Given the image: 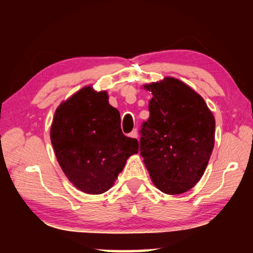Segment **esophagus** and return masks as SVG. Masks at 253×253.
I'll list each match as a JSON object with an SVG mask.
<instances>
[{"mask_svg": "<svg viewBox=\"0 0 253 253\" xmlns=\"http://www.w3.org/2000/svg\"><path fill=\"white\" fill-rule=\"evenodd\" d=\"M129 136H130V137H132V138L138 139V131H137V129H134V130H132V131L130 132Z\"/></svg>", "mask_w": 253, "mask_h": 253, "instance_id": "34e87169", "label": "esophagus"}]
</instances>
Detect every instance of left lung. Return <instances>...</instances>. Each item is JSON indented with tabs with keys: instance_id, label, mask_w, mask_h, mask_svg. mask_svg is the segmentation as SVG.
Returning a JSON list of instances; mask_svg holds the SVG:
<instances>
[{
	"instance_id": "left-lung-1",
	"label": "left lung",
	"mask_w": 253,
	"mask_h": 253,
	"mask_svg": "<svg viewBox=\"0 0 253 253\" xmlns=\"http://www.w3.org/2000/svg\"><path fill=\"white\" fill-rule=\"evenodd\" d=\"M149 118L140 126L139 151L153 183L181 194L198 183L214 147L215 121L199 93L178 79L145 84Z\"/></svg>"
}]
</instances>
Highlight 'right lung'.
<instances>
[{
  "label": "right lung",
  "instance_id": "add662e5",
  "mask_svg": "<svg viewBox=\"0 0 253 253\" xmlns=\"http://www.w3.org/2000/svg\"><path fill=\"white\" fill-rule=\"evenodd\" d=\"M55 156L68 179L88 194L114 185L138 142L123 134L119 111L106 91L84 87L55 110L50 130Z\"/></svg>",
  "mask_w": 253,
  "mask_h": 253
}]
</instances>
